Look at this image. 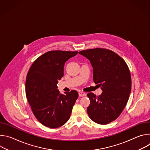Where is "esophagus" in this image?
<instances>
[{
  "label": "esophagus",
  "instance_id": "1",
  "mask_svg": "<svg viewBox=\"0 0 150 150\" xmlns=\"http://www.w3.org/2000/svg\"><path fill=\"white\" fill-rule=\"evenodd\" d=\"M79 97H84V96H86V94H85L84 92H79Z\"/></svg>",
  "mask_w": 150,
  "mask_h": 150
}]
</instances>
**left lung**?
Returning <instances> with one entry per match:
<instances>
[{"mask_svg": "<svg viewBox=\"0 0 150 150\" xmlns=\"http://www.w3.org/2000/svg\"><path fill=\"white\" fill-rule=\"evenodd\" d=\"M79 54L90 60L94 82L103 90L98 96L87 94L90 100L88 115L98 124H108L120 116L129 99L132 85L129 69L121 57L109 49H91Z\"/></svg>", "mask_w": 150, "mask_h": 150, "instance_id": "left-lung-1", "label": "left lung"}]
</instances>
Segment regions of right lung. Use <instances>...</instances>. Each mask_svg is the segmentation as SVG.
Segmentation results:
<instances>
[{"label": "right lung", "mask_w": 150, "mask_h": 150, "mask_svg": "<svg viewBox=\"0 0 150 150\" xmlns=\"http://www.w3.org/2000/svg\"><path fill=\"white\" fill-rule=\"evenodd\" d=\"M78 52L49 51L32 64L26 78L25 93L36 119L45 126L59 127L69 120L78 97L75 90L62 94L57 89L65 62Z\"/></svg>", "instance_id": "1"}]
</instances>
